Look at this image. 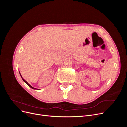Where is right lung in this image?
I'll list each match as a JSON object with an SVG mask.
<instances>
[{"label":"right lung","mask_w":127,"mask_h":127,"mask_svg":"<svg viewBox=\"0 0 127 127\" xmlns=\"http://www.w3.org/2000/svg\"><path fill=\"white\" fill-rule=\"evenodd\" d=\"M21 77H22V76H21ZM22 79H23V81H24V82L25 83H26V84H27V85H28L29 86H30V87L31 88H33V89H36V88H34V87H32V86H31V85H30V84H29V83H28V82H27L26 81V80H24V79L23 78H22Z\"/></svg>","instance_id":"1"}]
</instances>
